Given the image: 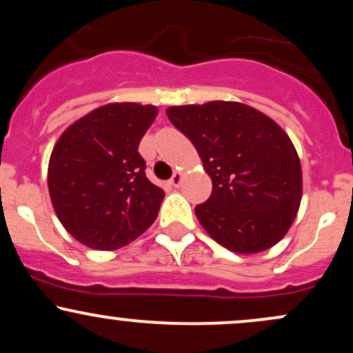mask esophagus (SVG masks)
Listing matches in <instances>:
<instances>
[{"mask_svg": "<svg viewBox=\"0 0 353 353\" xmlns=\"http://www.w3.org/2000/svg\"><path fill=\"white\" fill-rule=\"evenodd\" d=\"M181 181H182V174L181 172H174L172 177H171V181H169V182H171L174 188H179Z\"/></svg>", "mask_w": 353, "mask_h": 353, "instance_id": "esophagus-1", "label": "esophagus"}]
</instances>
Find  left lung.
I'll return each mask as SVG.
<instances>
[{"mask_svg":"<svg viewBox=\"0 0 353 353\" xmlns=\"http://www.w3.org/2000/svg\"><path fill=\"white\" fill-rule=\"evenodd\" d=\"M199 152L212 194L196 208L214 241L239 254L277 244L302 199V169L277 123L242 103L212 101L165 109Z\"/></svg>","mask_w":353,"mask_h":353,"instance_id":"obj_1","label":"left lung"}]
</instances>
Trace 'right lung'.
Instances as JSON below:
<instances>
[{"label":"right lung","mask_w":353,"mask_h":353,"mask_svg":"<svg viewBox=\"0 0 353 353\" xmlns=\"http://www.w3.org/2000/svg\"><path fill=\"white\" fill-rule=\"evenodd\" d=\"M156 106L112 103L71 124L52 149L48 188L56 216L81 244L128 245L156 221L164 190L137 152Z\"/></svg>","instance_id":"add662e5"}]
</instances>
